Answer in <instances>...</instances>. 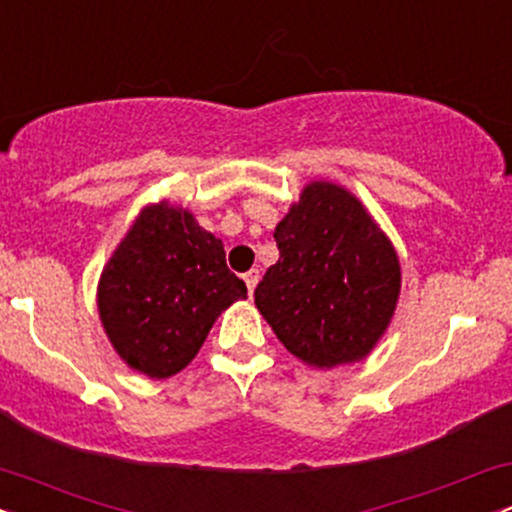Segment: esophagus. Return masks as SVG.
<instances>
[{
    "label": "esophagus",
    "instance_id": "esophagus-1",
    "mask_svg": "<svg viewBox=\"0 0 512 512\" xmlns=\"http://www.w3.org/2000/svg\"><path fill=\"white\" fill-rule=\"evenodd\" d=\"M243 281H245V286H248V291H250V296H252V291H255L257 281H260V269H250V272H245L243 274Z\"/></svg>",
    "mask_w": 512,
    "mask_h": 512
}]
</instances>
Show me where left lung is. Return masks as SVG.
<instances>
[{
    "mask_svg": "<svg viewBox=\"0 0 512 512\" xmlns=\"http://www.w3.org/2000/svg\"><path fill=\"white\" fill-rule=\"evenodd\" d=\"M274 240L279 260L255 303L279 342L317 368L366 356L395 313L399 260L363 204L344 187L313 182Z\"/></svg>",
    "mask_w": 512,
    "mask_h": 512,
    "instance_id": "left-lung-1",
    "label": "left lung"
}]
</instances>
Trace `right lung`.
<instances>
[{"label":"right lung","mask_w":512,"mask_h":512,"mask_svg":"<svg viewBox=\"0 0 512 512\" xmlns=\"http://www.w3.org/2000/svg\"><path fill=\"white\" fill-rule=\"evenodd\" d=\"M238 298H248V289L226 267L221 240L166 202L139 214L98 286L110 342L149 378L185 368Z\"/></svg>","instance_id":"right-lung-1"}]
</instances>
